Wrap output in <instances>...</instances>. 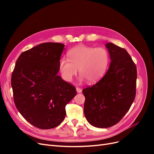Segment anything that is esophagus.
<instances>
[{
	"mask_svg": "<svg viewBox=\"0 0 154 154\" xmlns=\"http://www.w3.org/2000/svg\"><path fill=\"white\" fill-rule=\"evenodd\" d=\"M76 92H77L78 93H80V92H82V89H81L80 88L76 87Z\"/></svg>",
	"mask_w": 154,
	"mask_h": 154,
	"instance_id": "34e87169",
	"label": "esophagus"
}]
</instances>
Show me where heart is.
Here are the masks:
<instances>
[{
    "instance_id": "heart-1",
    "label": "heart",
    "mask_w": 154,
    "mask_h": 154,
    "mask_svg": "<svg viewBox=\"0 0 154 154\" xmlns=\"http://www.w3.org/2000/svg\"><path fill=\"white\" fill-rule=\"evenodd\" d=\"M67 56L68 58L62 57L58 62L59 72L67 82L72 81L78 69L81 74L80 82H98L105 75L110 61L108 51L103 48L78 45L70 49Z\"/></svg>"
}]
</instances>
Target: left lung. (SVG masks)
<instances>
[{
    "label": "left lung",
    "instance_id": "obj_1",
    "mask_svg": "<svg viewBox=\"0 0 154 154\" xmlns=\"http://www.w3.org/2000/svg\"><path fill=\"white\" fill-rule=\"evenodd\" d=\"M110 63L104 76L95 85L83 89L84 114L97 128L118 123L131 106L136 96L137 69L125 49L106 43Z\"/></svg>",
    "mask_w": 154,
    "mask_h": 154
}]
</instances>
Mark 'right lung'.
<instances>
[{
    "mask_svg": "<svg viewBox=\"0 0 154 154\" xmlns=\"http://www.w3.org/2000/svg\"><path fill=\"white\" fill-rule=\"evenodd\" d=\"M65 45L47 42L23 52L11 76L13 99L27 122L40 129L58 127L76 88L57 75Z\"/></svg>",
    "mask_w": 154,
    "mask_h": 154,
    "instance_id": "add662e5",
    "label": "right lung"
}]
</instances>
